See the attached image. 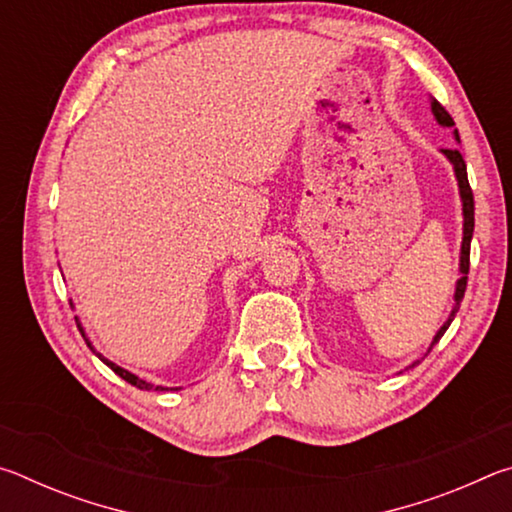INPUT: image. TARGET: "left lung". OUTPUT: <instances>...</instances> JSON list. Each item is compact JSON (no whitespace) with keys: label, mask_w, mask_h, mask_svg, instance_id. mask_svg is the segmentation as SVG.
<instances>
[{"label":"left lung","mask_w":512,"mask_h":512,"mask_svg":"<svg viewBox=\"0 0 512 512\" xmlns=\"http://www.w3.org/2000/svg\"><path fill=\"white\" fill-rule=\"evenodd\" d=\"M431 103V112L433 117H436V121L440 126L445 128H454V119L449 117V112L440 106V103L436 99H429ZM454 140H458V131L454 128ZM440 153L445 155V158L449 160V164L454 167V176H456V183H458V194H461V203H463V241H461V259H458V273H461V277H458L456 282V291H454V307L452 311H449L447 320L443 323V327L438 329L436 336H433V341L429 345V350L436 345L440 339H443V334L447 332V327L452 325V320L456 316L458 307H461V300L465 296V287H467V271H470V244H472V235H474V196H472V189H470V183H467V167H465V160L463 155L458 149H440ZM427 350V352H429ZM415 363L420 361H413L411 366H415Z\"/></svg>","instance_id":"1"}]
</instances>
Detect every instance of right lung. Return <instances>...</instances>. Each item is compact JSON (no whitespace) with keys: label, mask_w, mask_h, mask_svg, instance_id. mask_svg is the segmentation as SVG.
I'll return each instance as SVG.
<instances>
[{"label":"right lung","mask_w":512,"mask_h":512,"mask_svg":"<svg viewBox=\"0 0 512 512\" xmlns=\"http://www.w3.org/2000/svg\"><path fill=\"white\" fill-rule=\"evenodd\" d=\"M76 325H79V332L83 334V339H85V343H88V348H90L94 354H97V357H99L103 363H106V366H108L112 372H117V375H119L121 379H126L128 384L137 386V388H140V391H169L167 386H155V384H151V381H144V379H140V377H137V375H133V372H128L126 368H121V366H117V363H112L110 359L103 357V354H99L97 350L92 348L90 339H88V336H85V329H83V325L79 323V316H76ZM171 391H178V388H171Z\"/></svg>","instance_id":"add662e5"}]
</instances>
